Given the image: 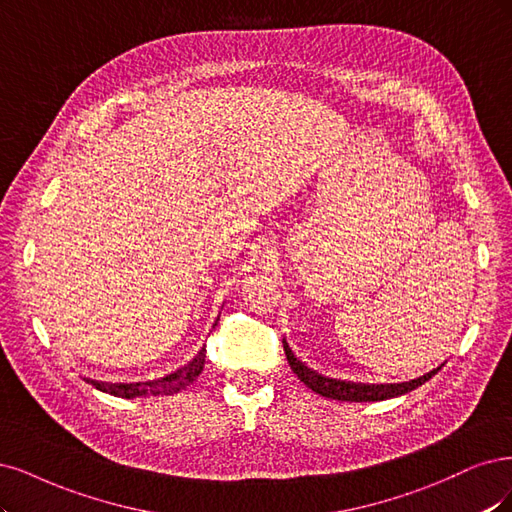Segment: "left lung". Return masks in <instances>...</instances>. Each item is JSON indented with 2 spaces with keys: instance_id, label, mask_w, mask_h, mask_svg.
Returning <instances> with one entry per match:
<instances>
[{
  "instance_id": "left-lung-1",
  "label": "left lung",
  "mask_w": 512,
  "mask_h": 512,
  "mask_svg": "<svg viewBox=\"0 0 512 512\" xmlns=\"http://www.w3.org/2000/svg\"><path fill=\"white\" fill-rule=\"evenodd\" d=\"M285 346V355L291 370L298 374L300 381L312 389L319 395H325V398H332V400H342V402H378V400H389L395 398V395H402L408 393L412 389H417L419 385H423L425 381H430V378L438 372H430L417 381H410V383H402V385H361V383H346V381H336V378H325L321 374H317L315 370L306 368L302 361L295 357L289 349V344L283 340Z\"/></svg>"
}]
</instances>
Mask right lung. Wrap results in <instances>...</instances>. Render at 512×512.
Segmentation results:
<instances>
[{
    "label": "right lung",
    "instance_id": "1",
    "mask_svg": "<svg viewBox=\"0 0 512 512\" xmlns=\"http://www.w3.org/2000/svg\"><path fill=\"white\" fill-rule=\"evenodd\" d=\"M202 368H204V351L197 353V357L189 366L178 370L176 374L161 378V381H151L142 385H110V383H97V381H89V383L95 389L106 391L110 395H121V398H136V395H163V393H174L178 389L191 385L195 378L200 376Z\"/></svg>",
    "mask_w": 512,
    "mask_h": 512
}]
</instances>
